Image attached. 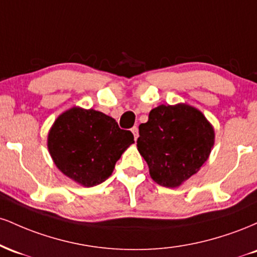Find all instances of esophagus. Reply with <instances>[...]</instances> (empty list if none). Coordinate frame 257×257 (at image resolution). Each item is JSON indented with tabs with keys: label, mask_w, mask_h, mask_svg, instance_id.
Here are the masks:
<instances>
[{
	"label": "esophagus",
	"mask_w": 257,
	"mask_h": 257,
	"mask_svg": "<svg viewBox=\"0 0 257 257\" xmlns=\"http://www.w3.org/2000/svg\"><path fill=\"white\" fill-rule=\"evenodd\" d=\"M132 133H133V135H134V139H135V141L138 140V138H139V129H138V126L137 125H134L132 128Z\"/></svg>",
	"instance_id": "obj_1"
}]
</instances>
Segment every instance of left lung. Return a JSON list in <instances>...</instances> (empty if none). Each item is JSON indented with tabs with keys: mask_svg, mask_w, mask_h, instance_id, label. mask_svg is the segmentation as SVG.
<instances>
[{
	"mask_svg": "<svg viewBox=\"0 0 257 257\" xmlns=\"http://www.w3.org/2000/svg\"><path fill=\"white\" fill-rule=\"evenodd\" d=\"M137 144L150 175L158 185L178 187L205 163L214 145V129L190 105H159L139 125Z\"/></svg>",
	"mask_w": 257,
	"mask_h": 257,
	"instance_id": "left-lung-1",
	"label": "left lung"
}]
</instances>
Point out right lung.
I'll return each instance as SVG.
<instances>
[{"mask_svg": "<svg viewBox=\"0 0 257 257\" xmlns=\"http://www.w3.org/2000/svg\"><path fill=\"white\" fill-rule=\"evenodd\" d=\"M133 143L132 132L123 131L112 117L93 108H70L58 117L48 134L55 166L87 187L104 182Z\"/></svg>", "mask_w": 257, "mask_h": 257, "instance_id": "right-lung-1", "label": "right lung"}]
</instances>
